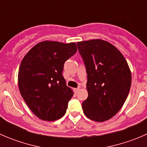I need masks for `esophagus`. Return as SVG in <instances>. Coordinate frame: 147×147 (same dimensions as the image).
<instances>
[{
  "label": "esophagus",
  "mask_w": 147,
  "mask_h": 147,
  "mask_svg": "<svg viewBox=\"0 0 147 147\" xmlns=\"http://www.w3.org/2000/svg\"><path fill=\"white\" fill-rule=\"evenodd\" d=\"M75 93H78V91H79L80 90V87H78V88H75Z\"/></svg>",
  "instance_id": "34e87169"
}]
</instances>
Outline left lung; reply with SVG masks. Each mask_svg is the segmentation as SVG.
I'll use <instances>...</instances> for the list:
<instances>
[{
	"mask_svg": "<svg viewBox=\"0 0 147 147\" xmlns=\"http://www.w3.org/2000/svg\"><path fill=\"white\" fill-rule=\"evenodd\" d=\"M87 74L88 97L82 103L84 114L95 121H107L124 105L131 83L128 63L120 51L101 39L77 42Z\"/></svg>",
	"mask_w": 147,
	"mask_h": 147,
	"instance_id": "obj_1",
	"label": "left lung"
}]
</instances>
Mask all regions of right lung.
<instances>
[{
    "label": "right lung",
    "mask_w": 147,
    "mask_h": 147,
    "mask_svg": "<svg viewBox=\"0 0 147 147\" xmlns=\"http://www.w3.org/2000/svg\"><path fill=\"white\" fill-rule=\"evenodd\" d=\"M78 50L75 42L45 40L30 50L20 63L18 87L34 115L45 121H55L65 115L73 96L66 85L63 70L67 60Z\"/></svg>",
    "instance_id": "obj_1"
}]
</instances>
